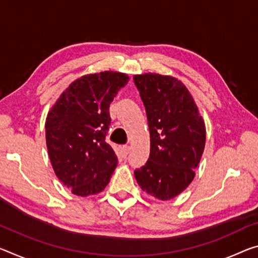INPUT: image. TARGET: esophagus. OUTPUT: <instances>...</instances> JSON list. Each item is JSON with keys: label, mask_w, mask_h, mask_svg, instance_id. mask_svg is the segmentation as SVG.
Instances as JSON below:
<instances>
[{"label": "esophagus", "mask_w": 258, "mask_h": 258, "mask_svg": "<svg viewBox=\"0 0 258 258\" xmlns=\"http://www.w3.org/2000/svg\"><path fill=\"white\" fill-rule=\"evenodd\" d=\"M121 153H122V156H127L128 153H130V147L128 146H122L121 147Z\"/></svg>", "instance_id": "34e87169"}]
</instances>
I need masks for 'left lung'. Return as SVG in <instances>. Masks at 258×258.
<instances>
[{
  "mask_svg": "<svg viewBox=\"0 0 258 258\" xmlns=\"http://www.w3.org/2000/svg\"><path fill=\"white\" fill-rule=\"evenodd\" d=\"M133 80L150 132L149 158L134 175L147 194L167 201L193 181L206 146V125L180 80L157 73L134 76Z\"/></svg>",
  "mask_w": 258,
  "mask_h": 258,
  "instance_id": "8db88e82",
  "label": "left lung"
}]
</instances>
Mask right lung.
<instances>
[{
  "instance_id": "add662e5",
  "label": "right lung",
  "mask_w": 258,
  "mask_h": 258,
  "mask_svg": "<svg viewBox=\"0 0 258 258\" xmlns=\"http://www.w3.org/2000/svg\"><path fill=\"white\" fill-rule=\"evenodd\" d=\"M125 73L104 71L79 78L62 93L46 119L47 149L57 178L72 193H100L118 158L105 142L111 124L109 107L128 83Z\"/></svg>"
}]
</instances>
